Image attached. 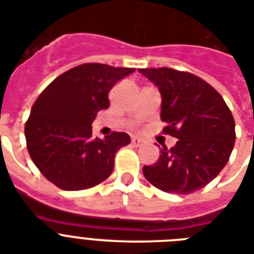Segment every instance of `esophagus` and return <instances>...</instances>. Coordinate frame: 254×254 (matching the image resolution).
Wrapping results in <instances>:
<instances>
[{"mask_svg": "<svg viewBox=\"0 0 254 254\" xmlns=\"http://www.w3.org/2000/svg\"><path fill=\"white\" fill-rule=\"evenodd\" d=\"M131 143H133V146H142L143 145V141L138 137H133L131 138Z\"/></svg>", "mask_w": 254, "mask_h": 254, "instance_id": "34e87169", "label": "esophagus"}]
</instances>
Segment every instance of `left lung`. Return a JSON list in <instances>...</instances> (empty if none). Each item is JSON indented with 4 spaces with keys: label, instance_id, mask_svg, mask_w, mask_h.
I'll return each mask as SVG.
<instances>
[{
    "label": "left lung",
    "instance_id": "obj_1",
    "mask_svg": "<svg viewBox=\"0 0 254 254\" xmlns=\"http://www.w3.org/2000/svg\"><path fill=\"white\" fill-rule=\"evenodd\" d=\"M162 95L165 134L178 138L163 146L158 162L143 175L165 192L187 195L203 189L227 165L236 139L232 112L219 92L196 75L174 68H141Z\"/></svg>",
    "mask_w": 254,
    "mask_h": 254
}]
</instances>
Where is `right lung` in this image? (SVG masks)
<instances>
[{"label":"right lung","instance_id":"right-lung-1","mask_svg":"<svg viewBox=\"0 0 254 254\" xmlns=\"http://www.w3.org/2000/svg\"><path fill=\"white\" fill-rule=\"evenodd\" d=\"M134 68L84 63L51 81L34 103L25 125L29 154L43 177L62 190L77 191L104 182L115 155L130 142L124 131L92 137V121L109 107L108 93Z\"/></svg>","mask_w":254,"mask_h":254}]
</instances>
